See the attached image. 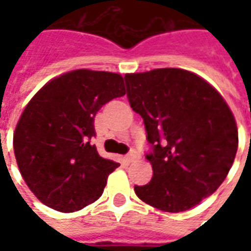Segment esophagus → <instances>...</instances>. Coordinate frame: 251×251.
<instances>
[{"label":"esophagus","mask_w":251,"mask_h":251,"mask_svg":"<svg viewBox=\"0 0 251 251\" xmlns=\"http://www.w3.org/2000/svg\"><path fill=\"white\" fill-rule=\"evenodd\" d=\"M138 157H140L138 152H137V151H131L130 153H127V156H126V160H127L129 163H133V161H136Z\"/></svg>","instance_id":"obj_1"}]
</instances>
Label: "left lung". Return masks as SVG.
Wrapping results in <instances>:
<instances>
[{
	"instance_id": "left-lung-1",
	"label": "left lung",
	"mask_w": 251,
	"mask_h": 251,
	"mask_svg": "<svg viewBox=\"0 0 251 251\" xmlns=\"http://www.w3.org/2000/svg\"><path fill=\"white\" fill-rule=\"evenodd\" d=\"M130 107L141 115L152 180L136 195L167 212H181L219 188L238 149L235 118L215 88L194 72L157 68L126 74Z\"/></svg>"
}]
</instances>
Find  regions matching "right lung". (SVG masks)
Here are the masks:
<instances>
[{"mask_svg":"<svg viewBox=\"0 0 251 251\" xmlns=\"http://www.w3.org/2000/svg\"><path fill=\"white\" fill-rule=\"evenodd\" d=\"M125 94L120 74L75 70L30 99L16 126L13 149L23 179L41 203L74 212L100 198L120 164L100 157L91 144L94 117Z\"/></svg>","mask_w":251,"mask_h":251,"instance_id":"obj_1","label":"right lung"}]
</instances>
